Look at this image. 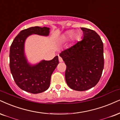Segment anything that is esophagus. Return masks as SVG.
I'll list each match as a JSON object with an SVG mask.
<instances>
[{
    "instance_id": "34e87169",
    "label": "esophagus",
    "mask_w": 120,
    "mask_h": 120,
    "mask_svg": "<svg viewBox=\"0 0 120 120\" xmlns=\"http://www.w3.org/2000/svg\"><path fill=\"white\" fill-rule=\"evenodd\" d=\"M58 60H59V61H60V62H63L62 58L60 57V56H59V57H58Z\"/></svg>"
}]
</instances>
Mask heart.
Wrapping results in <instances>:
<instances>
[{"label": "heart", "instance_id": "b5f03b06", "mask_svg": "<svg viewBox=\"0 0 120 120\" xmlns=\"http://www.w3.org/2000/svg\"><path fill=\"white\" fill-rule=\"evenodd\" d=\"M72 34H73V32H70L68 33V35H69V36H71V35Z\"/></svg>", "mask_w": 120, "mask_h": 120}]
</instances>
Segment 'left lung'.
<instances>
[{
  "mask_svg": "<svg viewBox=\"0 0 120 120\" xmlns=\"http://www.w3.org/2000/svg\"><path fill=\"white\" fill-rule=\"evenodd\" d=\"M83 38L60 54L66 65L65 78L72 90L83 91L95 86L104 67L103 44L92 29L81 28Z\"/></svg>",
  "mask_w": 120,
  "mask_h": 120,
  "instance_id": "obj_1",
  "label": "left lung"
}]
</instances>
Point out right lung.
<instances>
[{
	"label": "right lung",
	"instance_id": "right-lung-1",
	"mask_svg": "<svg viewBox=\"0 0 120 120\" xmlns=\"http://www.w3.org/2000/svg\"><path fill=\"white\" fill-rule=\"evenodd\" d=\"M49 28L34 26L22 30L10 45L9 66L13 79L19 88L33 94L46 91L49 87L52 74L58 64V57L51 60H43L31 66L24 56L25 40L29 35L35 34L47 36Z\"/></svg>",
	"mask_w": 120,
	"mask_h": 120
}]
</instances>
